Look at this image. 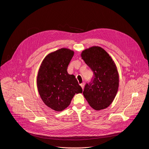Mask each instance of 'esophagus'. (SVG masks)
<instances>
[{"mask_svg": "<svg viewBox=\"0 0 149 149\" xmlns=\"http://www.w3.org/2000/svg\"><path fill=\"white\" fill-rule=\"evenodd\" d=\"M80 85H81V86L82 89H84V83L83 82V83L81 84H80Z\"/></svg>", "mask_w": 149, "mask_h": 149, "instance_id": "obj_1", "label": "esophagus"}]
</instances>
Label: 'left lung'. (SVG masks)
Segmentation results:
<instances>
[{"mask_svg": "<svg viewBox=\"0 0 149 149\" xmlns=\"http://www.w3.org/2000/svg\"><path fill=\"white\" fill-rule=\"evenodd\" d=\"M82 59L93 71L91 82L85 86L83 95L95 110L108 108L113 101L119 87L117 67L104 48L92 46L83 50Z\"/></svg>", "mask_w": 149, "mask_h": 149, "instance_id": "obj_1", "label": "left lung"}]
</instances>
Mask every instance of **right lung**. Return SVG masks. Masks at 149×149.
Returning a JSON list of instances; mask_svg holds the SVG:
<instances>
[{
	"label": "right lung",
	"mask_w": 149,
	"mask_h": 149,
	"mask_svg": "<svg viewBox=\"0 0 149 149\" xmlns=\"http://www.w3.org/2000/svg\"><path fill=\"white\" fill-rule=\"evenodd\" d=\"M74 54L67 48L49 53L38 70L37 85L40 97L45 105L57 112L66 109L75 93L82 92L75 77L67 72Z\"/></svg>",
	"instance_id": "obj_1"
}]
</instances>
